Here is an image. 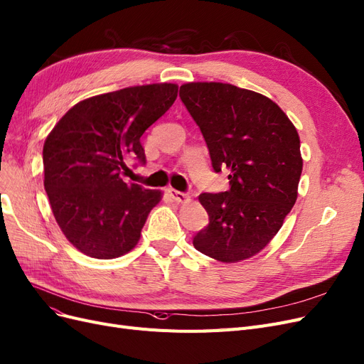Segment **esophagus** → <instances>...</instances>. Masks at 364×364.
<instances>
[{"label": "esophagus", "mask_w": 364, "mask_h": 364, "mask_svg": "<svg viewBox=\"0 0 364 364\" xmlns=\"http://www.w3.org/2000/svg\"><path fill=\"white\" fill-rule=\"evenodd\" d=\"M168 193H169V196L175 200V203H178V204L189 203V200H191V196H189V195H187V193H183V192H178V191L169 189V191H168Z\"/></svg>", "instance_id": "esophagus-1"}]
</instances>
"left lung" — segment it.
<instances>
[{
	"instance_id": "1",
	"label": "left lung",
	"mask_w": 364,
	"mask_h": 364,
	"mask_svg": "<svg viewBox=\"0 0 364 364\" xmlns=\"http://www.w3.org/2000/svg\"><path fill=\"white\" fill-rule=\"evenodd\" d=\"M180 97L199 126L216 172L230 191L200 193L210 223L193 237L200 253L240 262L259 253L297 200L300 136L280 107L259 92L222 82H189Z\"/></svg>"
}]
</instances>
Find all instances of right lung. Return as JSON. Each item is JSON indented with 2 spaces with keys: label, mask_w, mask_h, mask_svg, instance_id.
<instances>
[{
  "label": "right lung",
  "mask_w": 364,
  "mask_h": 364,
  "mask_svg": "<svg viewBox=\"0 0 364 364\" xmlns=\"http://www.w3.org/2000/svg\"><path fill=\"white\" fill-rule=\"evenodd\" d=\"M178 85L150 84L76 103L43 145L45 191L60 230L87 257L114 259L138 245L161 192L124 183L130 159L145 164L144 132L177 99Z\"/></svg>",
  "instance_id": "1"
}]
</instances>
